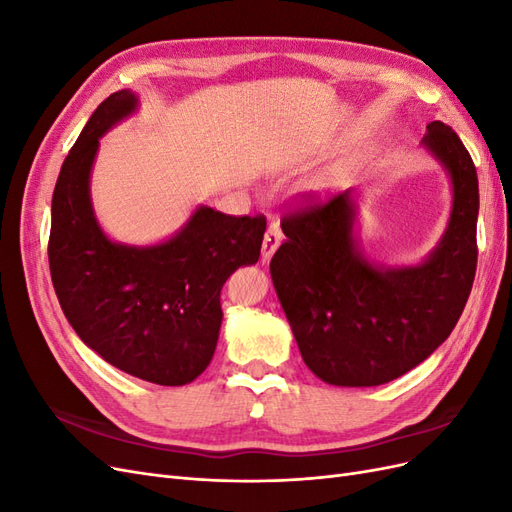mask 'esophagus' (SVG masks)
Segmentation results:
<instances>
[{
  "label": "esophagus",
  "instance_id": "1",
  "mask_svg": "<svg viewBox=\"0 0 512 512\" xmlns=\"http://www.w3.org/2000/svg\"><path fill=\"white\" fill-rule=\"evenodd\" d=\"M282 239H284V235H282L280 226L271 224L267 228V232H265V239H262V262H269L271 260V256L275 254L277 247H280Z\"/></svg>",
  "mask_w": 512,
  "mask_h": 512
}]
</instances>
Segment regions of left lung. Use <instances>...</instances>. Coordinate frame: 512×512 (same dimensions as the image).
<instances>
[{
  "label": "left lung",
  "mask_w": 512,
  "mask_h": 512,
  "mask_svg": "<svg viewBox=\"0 0 512 512\" xmlns=\"http://www.w3.org/2000/svg\"><path fill=\"white\" fill-rule=\"evenodd\" d=\"M423 145L453 183V209L421 265L384 269L354 239V200L303 194L282 218L271 277L305 365L335 386H378L423 363L451 335L476 273L478 177L451 126L431 121Z\"/></svg>",
  "instance_id": "obj_1"
}]
</instances>
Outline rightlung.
<instances>
[{"label":"right lung","instance_id":"1","mask_svg":"<svg viewBox=\"0 0 512 512\" xmlns=\"http://www.w3.org/2000/svg\"><path fill=\"white\" fill-rule=\"evenodd\" d=\"M136 104L130 89L108 96L61 164L51 205V280L72 329L106 363L153 384L181 386L211 363L222 286L258 260L267 220L198 207L164 243L108 239L91 207L89 175L100 136Z\"/></svg>","mask_w":512,"mask_h":512}]
</instances>
